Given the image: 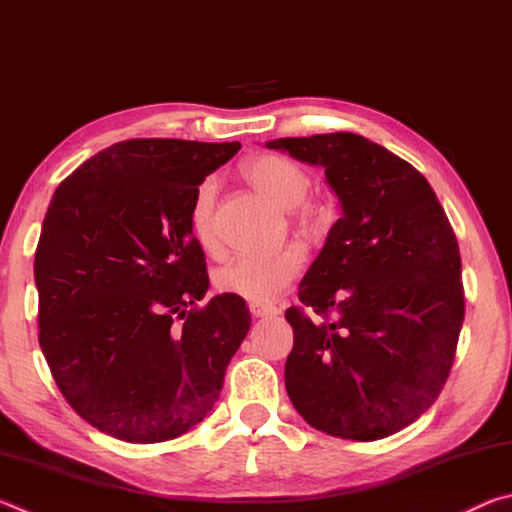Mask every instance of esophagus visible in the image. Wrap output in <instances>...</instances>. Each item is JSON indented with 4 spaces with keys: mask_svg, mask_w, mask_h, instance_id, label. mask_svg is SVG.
Instances as JSON below:
<instances>
[{
    "mask_svg": "<svg viewBox=\"0 0 512 512\" xmlns=\"http://www.w3.org/2000/svg\"><path fill=\"white\" fill-rule=\"evenodd\" d=\"M248 309H250V314H253V318H268V316H275L277 314L275 307L259 305V302H250Z\"/></svg>",
    "mask_w": 512,
    "mask_h": 512,
    "instance_id": "34e87169",
    "label": "esophagus"
}]
</instances>
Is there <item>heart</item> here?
Here are the masks:
<instances>
[{
  "instance_id": "b5f03b06",
  "label": "heart",
  "mask_w": 512,
  "mask_h": 512,
  "mask_svg": "<svg viewBox=\"0 0 512 512\" xmlns=\"http://www.w3.org/2000/svg\"><path fill=\"white\" fill-rule=\"evenodd\" d=\"M246 178L282 210H293L305 201L311 180L307 171L284 155L264 153L244 164ZM219 185L214 178H205L196 187L189 210V225L194 239L210 253L219 250V237L214 225V205ZM305 255L296 246L275 250V253H246L232 259L216 273V287L230 296L250 302H273L300 275Z\"/></svg>"
}]
</instances>
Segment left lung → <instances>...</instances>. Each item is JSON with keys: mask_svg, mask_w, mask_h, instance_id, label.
<instances>
[{"mask_svg": "<svg viewBox=\"0 0 512 512\" xmlns=\"http://www.w3.org/2000/svg\"><path fill=\"white\" fill-rule=\"evenodd\" d=\"M268 149L325 169L339 198L302 306L284 318L291 404L334 438L379 440L409 427L443 391L465 316L461 255L427 178L354 133L280 137Z\"/></svg>", "mask_w": 512, "mask_h": 512, "instance_id": "obj_1", "label": "left lung"}]
</instances>
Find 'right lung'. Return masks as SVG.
<instances>
[{"label":"right lung","instance_id":"add662e5","mask_svg":"<svg viewBox=\"0 0 512 512\" xmlns=\"http://www.w3.org/2000/svg\"><path fill=\"white\" fill-rule=\"evenodd\" d=\"M239 142L126 140L58 185L36 248L40 348L92 427L162 443L212 411L250 329L244 298L214 296L189 210ZM176 319H183L180 326Z\"/></svg>","mask_w":512,"mask_h":512}]
</instances>
